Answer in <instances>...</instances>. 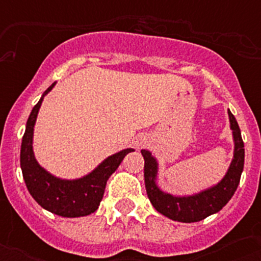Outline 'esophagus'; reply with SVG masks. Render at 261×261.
<instances>
[{"mask_svg":"<svg viewBox=\"0 0 261 261\" xmlns=\"http://www.w3.org/2000/svg\"><path fill=\"white\" fill-rule=\"evenodd\" d=\"M147 142H149V137H146V135H138L134 141V146L139 149V147L145 146Z\"/></svg>","mask_w":261,"mask_h":261,"instance_id":"esophagus-1","label":"esophagus"}]
</instances>
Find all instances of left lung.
I'll return each mask as SVG.
<instances>
[{
	"label": "left lung",
	"mask_w": 261,
	"mask_h": 261,
	"mask_svg": "<svg viewBox=\"0 0 261 261\" xmlns=\"http://www.w3.org/2000/svg\"><path fill=\"white\" fill-rule=\"evenodd\" d=\"M227 115L230 122L231 134H233V142H234L233 159L222 180L200 192L178 196L161 190L157 184V176H159L157 159L151 154V151L146 149L141 150L145 160V187H146L147 196L160 214L177 222H199L207 218L208 215L222 210V207L226 206V203L234 195L244 169L245 150H244V142L239 123L230 111H227Z\"/></svg>",
	"instance_id": "obj_1"
}]
</instances>
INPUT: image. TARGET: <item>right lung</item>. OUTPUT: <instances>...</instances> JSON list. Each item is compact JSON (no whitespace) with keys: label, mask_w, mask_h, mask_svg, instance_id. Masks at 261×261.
<instances>
[{"label":"right lung","mask_w":261,"mask_h":261,"mask_svg":"<svg viewBox=\"0 0 261 261\" xmlns=\"http://www.w3.org/2000/svg\"><path fill=\"white\" fill-rule=\"evenodd\" d=\"M55 84L57 83L51 84L47 88L38 104L31 111L21 141L20 167L30 194L44 210L66 218L85 217L97 210L104 195L107 180L118 169L123 159L128 153L134 151V149H123L107 157L93 171L79 178H61L46 171L35 159L32 146L34 128L43 98L50 93Z\"/></svg>","instance_id":"right-lung-1"}]
</instances>
